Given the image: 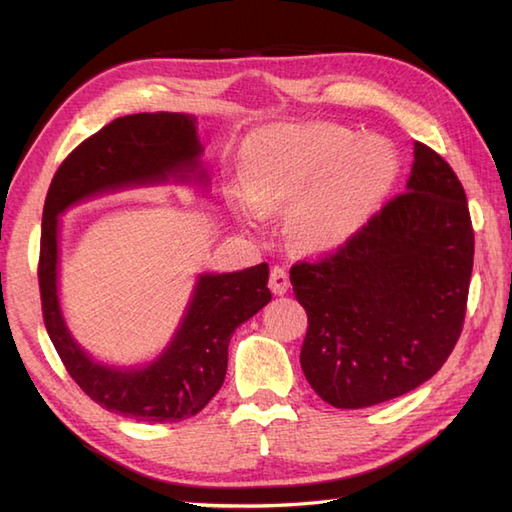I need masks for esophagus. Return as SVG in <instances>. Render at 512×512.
<instances>
[{
    "label": "esophagus",
    "instance_id": "1",
    "mask_svg": "<svg viewBox=\"0 0 512 512\" xmlns=\"http://www.w3.org/2000/svg\"><path fill=\"white\" fill-rule=\"evenodd\" d=\"M268 286H270V290L275 292V295H286V292L290 290V277H288V270H286V268H281V266H275L273 270H270Z\"/></svg>",
    "mask_w": 512,
    "mask_h": 512
}]
</instances>
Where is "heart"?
<instances>
[{
	"label": "heart",
	"mask_w": 512,
	"mask_h": 512,
	"mask_svg": "<svg viewBox=\"0 0 512 512\" xmlns=\"http://www.w3.org/2000/svg\"><path fill=\"white\" fill-rule=\"evenodd\" d=\"M400 171L398 151L380 136L358 138L336 125H275L244 149L231 204L248 226L288 199L286 228L308 250L352 239Z\"/></svg>",
	"instance_id": "b5f03b06"
}]
</instances>
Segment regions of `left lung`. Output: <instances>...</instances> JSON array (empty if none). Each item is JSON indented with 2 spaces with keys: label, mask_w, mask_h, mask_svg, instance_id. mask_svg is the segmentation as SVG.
Returning <instances> with one entry per match:
<instances>
[{
  "label": "left lung",
  "mask_w": 512,
  "mask_h": 512,
  "mask_svg": "<svg viewBox=\"0 0 512 512\" xmlns=\"http://www.w3.org/2000/svg\"><path fill=\"white\" fill-rule=\"evenodd\" d=\"M462 184L436 151L413 143L405 193L341 250L290 270L308 312L301 369L336 409L416 389L460 339L473 270Z\"/></svg>",
  "instance_id": "1"
}]
</instances>
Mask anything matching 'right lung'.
<instances>
[{
  "label": "right lung",
  "mask_w": 512,
  "mask_h": 512,
  "mask_svg": "<svg viewBox=\"0 0 512 512\" xmlns=\"http://www.w3.org/2000/svg\"><path fill=\"white\" fill-rule=\"evenodd\" d=\"M195 125L198 118L182 112L116 118L63 160L43 204L39 288L50 341L85 394L107 411L140 422H178L209 405L224 383L233 332L273 299L268 264L200 273L178 328L158 356L140 365L105 363L74 339L65 321L59 297L61 215L127 189L178 184L209 191Z\"/></svg>",
  "instance_id": "1"
}]
</instances>
